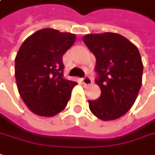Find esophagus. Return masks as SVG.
<instances>
[{"mask_svg":"<svg viewBox=\"0 0 155 155\" xmlns=\"http://www.w3.org/2000/svg\"><path fill=\"white\" fill-rule=\"evenodd\" d=\"M82 83L84 84V85H91V83H92V80H91V77H89V76H85L84 78H82Z\"/></svg>","mask_w":155,"mask_h":155,"instance_id":"1","label":"esophagus"}]
</instances>
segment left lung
<instances>
[{
  "mask_svg": "<svg viewBox=\"0 0 155 155\" xmlns=\"http://www.w3.org/2000/svg\"><path fill=\"white\" fill-rule=\"evenodd\" d=\"M96 57L95 82L99 98L89 100L91 113L103 120L121 117L131 108L142 86L143 65L137 47L119 34H90L83 37Z\"/></svg>",
  "mask_w": 155,
  "mask_h": 155,
  "instance_id": "left-lung-1",
  "label": "left lung"
}]
</instances>
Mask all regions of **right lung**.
I'll use <instances>...</instances> for the list:
<instances>
[{
  "mask_svg": "<svg viewBox=\"0 0 155 155\" xmlns=\"http://www.w3.org/2000/svg\"><path fill=\"white\" fill-rule=\"evenodd\" d=\"M75 35L53 29L36 31L21 45L15 58L20 96L35 114L51 117L63 111L77 83L64 76L63 55Z\"/></svg>",
  "mask_w": 155,
  "mask_h": 155,
  "instance_id": "add662e5",
  "label": "right lung"
}]
</instances>
